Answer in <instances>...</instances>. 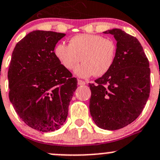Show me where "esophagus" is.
Listing matches in <instances>:
<instances>
[{"mask_svg":"<svg viewBox=\"0 0 160 160\" xmlns=\"http://www.w3.org/2000/svg\"><path fill=\"white\" fill-rule=\"evenodd\" d=\"M77 83H78V85H80V86H82V85H85L86 84V83H85L83 80H77Z\"/></svg>","mask_w":160,"mask_h":160,"instance_id":"1","label":"esophagus"}]
</instances>
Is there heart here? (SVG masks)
<instances>
[{"instance_id": "obj_1", "label": "heart", "mask_w": 160, "mask_h": 160, "mask_svg": "<svg viewBox=\"0 0 160 160\" xmlns=\"http://www.w3.org/2000/svg\"><path fill=\"white\" fill-rule=\"evenodd\" d=\"M54 54L61 65L70 70L81 60L74 73L79 77L88 78L94 75L102 77L110 71L116 58V45L111 38L98 35L79 34L72 37L69 45L59 43Z\"/></svg>"}]
</instances>
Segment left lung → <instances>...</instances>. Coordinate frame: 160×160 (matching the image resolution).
<instances>
[{"label": "left lung", "instance_id": "obj_1", "mask_svg": "<svg viewBox=\"0 0 160 160\" xmlns=\"http://www.w3.org/2000/svg\"><path fill=\"white\" fill-rule=\"evenodd\" d=\"M104 33L117 42L116 58L108 73L89 84L90 112L99 128L118 130L134 122L147 102L149 62L136 38L119 28Z\"/></svg>", "mask_w": 160, "mask_h": 160}]
</instances>
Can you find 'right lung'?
<instances>
[{
  "label": "right lung",
  "mask_w": 160,
  "mask_h": 160,
  "mask_svg": "<svg viewBox=\"0 0 160 160\" xmlns=\"http://www.w3.org/2000/svg\"><path fill=\"white\" fill-rule=\"evenodd\" d=\"M66 34L36 30L16 44L8 77L9 99L27 125L43 132L61 128L77 80L64 68L54 49Z\"/></svg>",
  "instance_id": "right-lung-1"
}]
</instances>
